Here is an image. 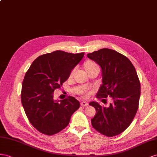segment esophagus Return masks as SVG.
<instances>
[{
    "label": "esophagus",
    "mask_w": 157,
    "mask_h": 157,
    "mask_svg": "<svg viewBox=\"0 0 157 157\" xmlns=\"http://www.w3.org/2000/svg\"><path fill=\"white\" fill-rule=\"evenodd\" d=\"M80 105H81V106H82V107H86L88 105V103L86 101H82L80 103Z\"/></svg>",
    "instance_id": "1"
}]
</instances>
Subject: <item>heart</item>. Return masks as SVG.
<instances>
[{"mask_svg":"<svg viewBox=\"0 0 157 157\" xmlns=\"http://www.w3.org/2000/svg\"><path fill=\"white\" fill-rule=\"evenodd\" d=\"M83 67H84V69H85L86 71L87 72V74H89L90 72L92 70H95V69H99V66L97 64V63L93 61V60H90V59H87L85 62H84ZM74 71H75L74 69L71 70V71L70 74V75H69L70 78H72V76H73V75L74 74Z\"/></svg>","mask_w":157,"mask_h":157,"instance_id":"heart-1","label":"heart"}]
</instances>
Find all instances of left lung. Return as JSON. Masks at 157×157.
Listing matches in <instances>:
<instances>
[{"label": "left lung", "instance_id": "1", "mask_svg": "<svg viewBox=\"0 0 157 157\" xmlns=\"http://www.w3.org/2000/svg\"><path fill=\"white\" fill-rule=\"evenodd\" d=\"M87 57L102 70L103 84L97 98L104 103L109 97L112 101L108 107L90 103L96 110L92 127L109 137L118 135L130 125L139 108L140 84L135 68L125 56L108 48L87 54Z\"/></svg>", "mask_w": 157, "mask_h": 157}]
</instances>
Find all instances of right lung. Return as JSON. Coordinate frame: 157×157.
<instances>
[{"instance_id":"right-lung-1","label":"right lung","mask_w":157,"mask_h":157,"mask_svg":"<svg viewBox=\"0 0 157 157\" xmlns=\"http://www.w3.org/2000/svg\"><path fill=\"white\" fill-rule=\"evenodd\" d=\"M84 53L57 50L40 56L25 74L21 102L30 123L40 132L53 135L65 128L79 103L74 97L54 101L53 93L69 78Z\"/></svg>"}]
</instances>
